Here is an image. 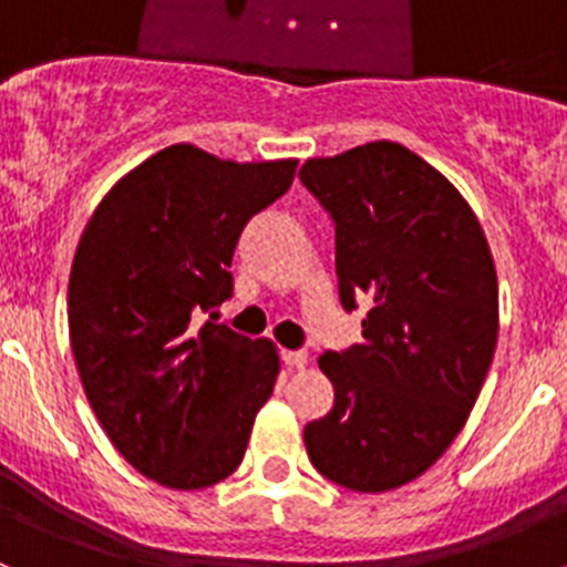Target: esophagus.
<instances>
[{"label": "esophagus", "instance_id": "esophagus-1", "mask_svg": "<svg viewBox=\"0 0 567 567\" xmlns=\"http://www.w3.org/2000/svg\"><path fill=\"white\" fill-rule=\"evenodd\" d=\"M280 360L289 369H303L307 365V352H292V349H280Z\"/></svg>", "mask_w": 567, "mask_h": 567}]
</instances>
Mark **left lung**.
Wrapping results in <instances>:
<instances>
[{
  "label": "left lung",
  "instance_id": "obj_1",
  "mask_svg": "<svg viewBox=\"0 0 567 567\" xmlns=\"http://www.w3.org/2000/svg\"><path fill=\"white\" fill-rule=\"evenodd\" d=\"M298 175L334 221L340 303L369 300L363 340L318 358L334 403L303 429L307 454L343 488H400L454 443L494 360L488 240L454 184L398 142L309 158Z\"/></svg>",
  "mask_w": 567,
  "mask_h": 567
}]
</instances>
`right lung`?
<instances>
[{
	"label": "right lung",
	"instance_id": "add662e5",
	"mask_svg": "<svg viewBox=\"0 0 567 567\" xmlns=\"http://www.w3.org/2000/svg\"><path fill=\"white\" fill-rule=\"evenodd\" d=\"M295 167L173 144L130 169L84 227L68 287L79 378L110 443L158 485L227 480L272 394V340L202 315L233 295L240 233L287 193Z\"/></svg>",
	"mask_w": 567,
	"mask_h": 567
}]
</instances>
